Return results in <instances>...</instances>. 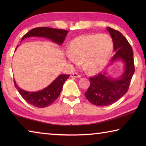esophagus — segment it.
Returning <instances> with one entry per match:
<instances>
[{
    "instance_id": "esophagus-1",
    "label": "esophagus",
    "mask_w": 146,
    "mask_h": 146,
    "mask_svg": "<svg viewBox=\"0 0 146 146\" xmlns=\"http://www.w3.org/2000/svg\"><path fill=\"white\" fill-rule=\"evenodd\" d=\"M71 77H75V78H80L81 77V75L80 74H78L77 73H73L71 74L70 75Z\"/></svg>"
}]
</instances>
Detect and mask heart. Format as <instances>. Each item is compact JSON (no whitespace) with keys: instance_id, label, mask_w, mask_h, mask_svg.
<instances>
[{"instance_id":"heart-1","label":"heart","mask_w":146,"mask_h":146,"mask_svg":"<svg viewBox=\"0 0 146 146\" xmlns=\"http://www.w3.org/2000/svg\"><path fill=\"white\" fill-rule=\"evenodd\" d=\"M112 49L113 40L107 34L83 35L71 41L68 58L76 66L83 61L89 73H97L108 64Z\"/></svg>"}]
</instances>
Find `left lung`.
Segmentation results:
<instances>
[{
    "instance_id": "8db88e82",
    "label": "left lung",
    "mask_w": 146,
    "mask_h": 146,
    "mask_svg": "<svg viewBox=\"0 0 146 146\" xmlns=\"http://www.w3.org/2000/svg\"><path fill=\"white\" fill-rule=\"evenodd\" d=\"M111 36L115 53L111 62L121 60L124 63V71L117 79L107 76L105 71L90 78V86L85 96L91 103L97 106H107L122 98L129 89L135 72L133 49L130 44L120 31L108 27Z\"/></svg>"
}]
</instances>
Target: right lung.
Segmentation results:
<instances>
[{
    "instance_id": "right-lung-1",
    "label": "right lung",
    "mask_w": 146,
    "mask_h": 146,
    "mask_svg": "<svg viewBox=\"0 0 146 146\" xmlns=\"http://www.w3.org/2000/svg\"><path fill=\"white\" fill-rule=\"evenodd\" d=\"M68 31L64 29H54L46 27L36 28L31 29L26 34L24 35L22 38L30 37V36H38V37H45L50 39L52 42L59 45L64 42ZM17 49V48H16ZM15 49V50H16ZM70 75H60L53 82H51L48 86L43 90L36 91V92H29L20 88L17 85L15 80H14L15 86L18 90L24 100L29 104L35 107L42 108L48 107L49 105L55 102V100L60 95L62 89L65 81L69 78Z\"/></svg>"
}]
</instances>
